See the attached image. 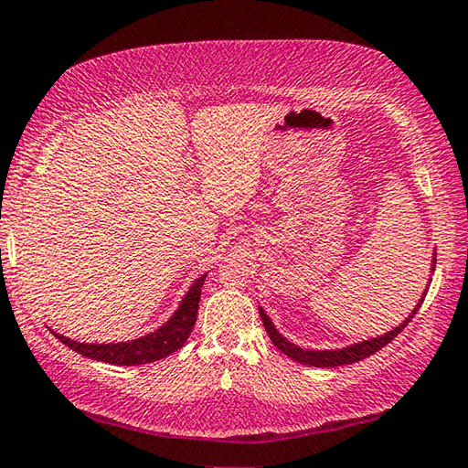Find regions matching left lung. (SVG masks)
<instances>
[{"label":"left lung","instance_id":"1","mask_svg":"<svg viewBox=\"0 0 468 468\" xmlns=\"http://www.w3.org/2000/svg\"><path fill=\"white\" fill-rule=\"evenodd\" d=\"M434 263H436V261H434ZM421 303H423V296H421L420 304H418V307H415V311L411 313V315L407 317V319L401 323V325L395 327L393 331H388V334L380 335V337L367 339V342L347 346V347H344V350H303V347L291 344L286 337H282V335L278 334V329H276L274 325H271L270 317L266 315V313H263L261 307H260V317H261L263 327H266V331H268V335H270L271 342H274V346L278 347V350L282 352V354H286L288 358L294 360V362L307 364V367L329 368V367H344V364H354V362L368 358V356H372L375 352L382 350V347H385L388 342H393V339L405 329L407 323H410V321L415 317V313H418V309L421 307Z\"/></svg>","mask_w":468,"mask_h":468}]
</instances>
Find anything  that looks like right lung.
I'll return each mask as SVG.
<instances>
[{
  "mask_svg": "<svg viewBox=\"0 0 468 468\" xmlns=\"http://www.w3.org/2000/svg\"><path fill=\"white\" fill-rule=\"evenodd\" d=\"M207 276H200L197 282L190 286L188 294L184 296L180 309L174 313L165 325L153 331V334L133 339V342H121V344H80L73 342L69 337L58 335L53 331L58 342H63L73 352H78L86 358L116 364V367H137V364H147L165 358V356L180 350L186 344L190 331L197 323L198 315V303H200V288L205 284Z\"/></svg>",
  "mask_w": 468,
  "mask_h": 468,
  "instance_id": "add662e5",
  "label": "right lung"
}]
</instances>
